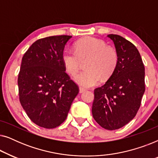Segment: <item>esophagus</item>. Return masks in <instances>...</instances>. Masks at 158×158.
I'll list each match as a JSON object with an SVG mask.
<instances>
[{"instance_id":"1","label":"esophagus","mask_w":158,"mask_h":158,"mask_svg":"<svg viewBox=\"0 0 158 158\" xmlns=\"http://www.w3.org/2000/svg\"><path fill=\"white\" fill-rule=\"evenodd\" d=\"M85 91H86V89L85 88H82V87H80L79 88V92L81 93H83V92H85Z\"/></svg>"}]
</instances>
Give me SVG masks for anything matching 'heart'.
I'll use <instances>...</instances> for the list:
<instances>
[{
	"mask_svg": "<svg viewBox=\"0 0 158 158\" xmlns=\"http://www.w3.org/2000/svg\"><path fill=\"white\" fill-rule=\"evenodd\" d=\"M75 51L67 48L62 53V62L67 72L75 75L82 62L85 68L75 77V81L83 87H92L102 80L109 79L116 70L118 54L113 47L107 46L104 41L95 37H86L75 43Z\"/></svg>",
	"mask_w": 158,
	"mask_h": 158,
	"instance_id": "b5f03b06",
	"label": "heart"
}]
</instances>
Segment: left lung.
Returning a JSON list of instances; mask_svg holds the SVG:
<instances>
[{"mask_svg": "<svg viewBox=\"0 0 158 158\" xmlns=\"http://www.w3.org/2000/svg\"><path fill=\"white\" fill-rule=\"evenodd\" d=\"M118 54L116 70L104 85L94 90L93 117L108 130H115L132 120L145 90L144 66L132 43L116 34H109Z\"/></svg>", "mask_w": 158, "mask_h": 158, "instance_id": "8db88e82", "label": "left lung"}]
</instances>
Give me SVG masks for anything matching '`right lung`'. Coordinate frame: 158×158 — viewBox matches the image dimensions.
<instances>
[{
	"label": "right lung",
	"mask_w": 158,
	"mask_h": 158,
	"mask_svg": "<svg viewBox=\"0 0 158 158\" xmlns=\"http://www.w3.org/2000/svg\"><path fill=\"white\" fill-rule=\"evenodd\" d=\"M68 35L47 36L31 45L22 57L18 76L19 101L38 126L53 129L66 119L78 85L62 62Z\"/></svg>",
	"instance_id": "right-lung-1"
}]
</instances>
